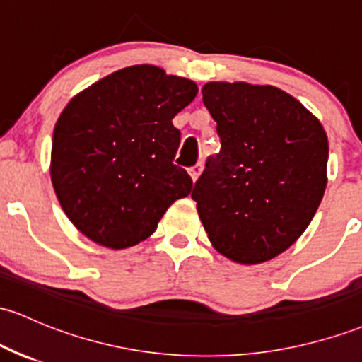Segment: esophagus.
<instances>
[{
  "instance_id": "esophagus-1",
  "label": "esophagus",
  "mask_w": 362,
  "mask_h": 362,
  "mask_svg": "<svg viewBox=\"0 0 362 362\" xmlns=\"http://www.w3.org/2000/svg\"><path fill=\"white\" fill-rule=\"evenodd\" d=\"M201 170H202L201 165H194V166H190V168H189V175H190V177H192L194 182H196L197 178H199Z\"/></svg>"
}]
</instances>
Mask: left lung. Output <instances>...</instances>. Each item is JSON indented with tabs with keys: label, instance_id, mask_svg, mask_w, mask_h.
I'll list each match as a JSON object with an SVG mask.
<instances>
[{
	"label": "left lung",
	"instance_id": "1",
	"mask_svg": "<svg viewBox=\"0 0 362 362\" xmlns=\"http://www.w3.org/2000/svg\"><path fill=\"white\" fill-rule=\"evenodd\" d=\"M202 103L221 142L192 190L206 233L235 263L273 259L303 235L323 199L327 132L273 86L209 82Z\"/></svg>",
	"mask_w": 362,
	"mask_h": 362
}]
</instances>
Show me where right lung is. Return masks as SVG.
<instances>
[{
  "label": "right lung",
  "instance_id": "right-lung-1",
  "mask_svg": "<svg viewBox=\"0 0 362 362\" xmlns=\"http://www.w3.org/2000/svg\"><path fill=\"white\" fill-rule=\"evenodd\" d=\"M196 82L134 65L71 98L51 148V182L69 220L96 244L125 249L146 240L192 178L173 165L180 130L173 117Z\"/></svg>",
  "mask_w": 362,
  "mask_h": 362
}]
</instances>
